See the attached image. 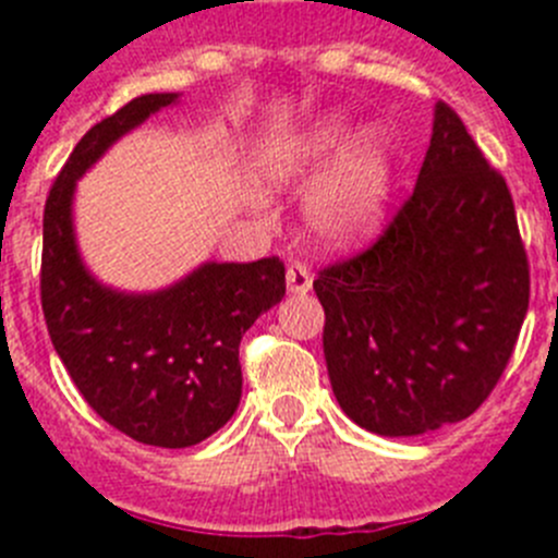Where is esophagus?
Returning <instances> with one entry per match:
<instances>
[{"label":"esophagus","instance_id":"esophagus-1","mask_svg":"<svg viewBox=\"0 0 558 558\" xmlns=\"http://www.w3.org/2000/svg\"><path fill=\"white\" fill-rule=\"evenodd\" d=\"M313 288V276L304 268L302 263H290L288 265V293L290 295H304Z\"/></svg>","mask_w":558,"mask_h":558}]
</instances>
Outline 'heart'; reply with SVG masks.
<instances>
[{
    "label": "heart",
    "mask_w": 558,
    "mask_h": 558,
    "mask_svg": "<svg viewBox=\"0 0 558 558\" xmlns=\"http://www.w3.org/2000/svg\"><path fill=\"white\" fill-rule=\"evenodd\" d=\"M329 166L328 171L326 167ZM310 234L327 251H357L388 229L393 204V150L386 133L354 125L340 113H324L284 140L265 147L256 161L259 179L274 190L307 186Z\"/></svg>",
    "instance_id": "heart-1"
}]
</instances>
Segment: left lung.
<instances>
[{"mask_svg": "<svg viewBox=\"0 0 558 558\" xmlns=\"http://www.w3.org/2000/svg\"><path fill=\"white\" fill-rule=\"evenodd\" d=\"M511 192L445 102L416 190L377 243L313 282L335 399L377 436H422L481 408L529 313Z\"/></svg>", "mask_w": 558, "mask_h": 558, "instance_id": "left-lung-1", "label": "left lung"}]
</instances>
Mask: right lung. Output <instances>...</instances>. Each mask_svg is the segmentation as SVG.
<instances>
[{"mask_svg":"<svg viewBox=\"0 0 558 558\" xmlns=\"http://www.w3.org/2000/svg\"><path fill=\"white\" fill-rule=\"evenodd\" d=\"M175 92H153L97 122L77 142L44 206L41 307L69 377L111 427L167 450L218 433L243 397L240 340L284 295V265L204 263L179 282L128 293L100 282L83 263L75 190L113 142Z\"/></svg>","mask_w":558,"mask_h":558,"instance_id":"right-lung-1","label":"right lung"}]
</instances>
